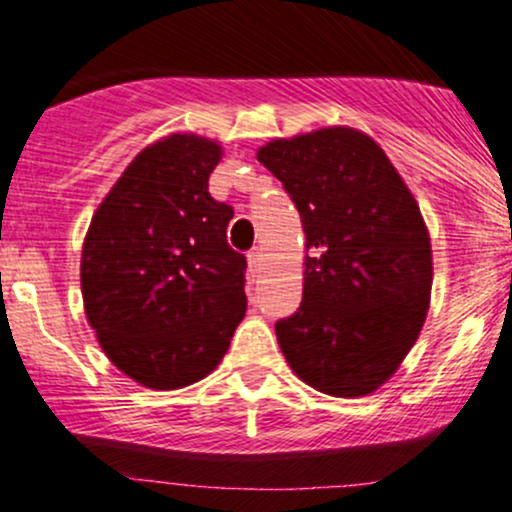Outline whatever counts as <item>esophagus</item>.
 Wrapping results in <instances>:
<instances>
[{"label":"esophagus","mask_w":512,"mask_h":512,"mask_svg":"<svg viewBox=\"0 0 512 512\" xmlns=\"http://www.w3.org/2000/svg\"><path fill=\"white\" fill-rule=\"evenodd\" d=\"M248 267H250L252 274L260 272V267H262V250L260 248H252L248 252Z\"/></svg>","instance_id":"esophagus-1"}]
</instances>
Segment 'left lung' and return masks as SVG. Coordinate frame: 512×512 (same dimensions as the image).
Returning a JSON list of instances; mask_svg holds the SVG:
<instances>
[{"mask_svg": "<svg viewBox=\"0 0 512 512\" xmlns=\"http://www.w3.org/2000/svg\"><path fill=\"white\" fill-rule=\"evenodd\" d=\"M305 233L301 308L276 322L293 373L334 397L378 390L409 354L431 303L419 204L368 134L327 127L257 151Z\"/></svg>", "mask_w": 512, "mask_h": 512, "instance_id": "1", "label": "left lung"}]
</instances>
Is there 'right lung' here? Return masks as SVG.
<instances>
[{"label": "right lung", "instance_id": "add662e5", "mask_svg": "<svg viewBox=\"0 0 512 512\" xmlns=\"http://www.w3.org/2000/svg\"><path fill=\"white\" fill-rule=\"evenodd\" d=\"M221 146L170 134L125 168L88 226L81 293L105 356L151 390L219 366L245 317V255L228 245L233 207L209 195Z\"/></svg>", "mask_w": 512, "mask_h": 512}]
</instances>
